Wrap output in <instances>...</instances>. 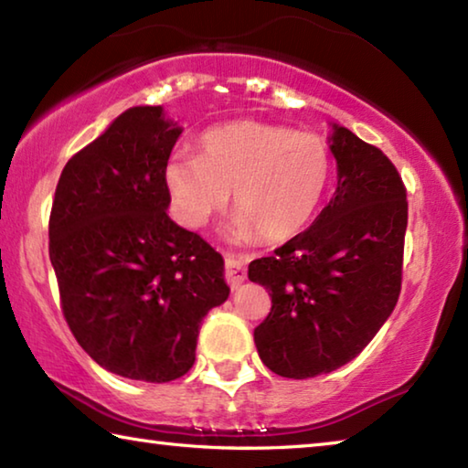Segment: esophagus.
Masks as SVG:
<instances>
[{
    "instance_id": "1",
    "label": "esophagus",
    "mask_w": 468,
    "mask_h": 468,
    "mask_svg": "<svg viewBox=\"0 0 468 468\" xmlns=\"http://www.w3.org/2000/svg\"><path fill=\"white\" fill-rule=\"evenodd\" d=\"M225 279H227L229 284H231V289H237L245 281V268H243V264L239 262V260L227 258V262H225Z\"/></svg>"
}]
</instances>
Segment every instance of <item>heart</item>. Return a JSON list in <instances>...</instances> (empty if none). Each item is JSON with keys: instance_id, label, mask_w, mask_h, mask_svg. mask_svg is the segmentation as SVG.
<instances>
[{"instance_id": "heart-1", "label": "heart", "mask_w": 468, "mask_h": 468, "mask_svg": "<svg viewBox=\"0 0 468 468\" xmlns=\"http://www.w3.org/2000/svg\"><path fill=\"white\" fill-rule=\"evenodd\" d=\"M330 171L322 138L241 120L206 132L197 156H171L165 184L184 225L204 227L233 192L237 239L251 241L262 233L266 241L281 243L312 223Z\"/></svg>"}]
</instances>
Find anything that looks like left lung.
<instances>
[{
    "instance_id": "obj_1",
    "label": "left lung",
    "mask_w": 468,
    "mask_h": 468,
    "mask_svg": "<svg viewBox=\"0 0 468 468\" xmlns=\"http://www.w3.org/2000/svg\"><path fill=\"white\" fill-rule=\"evenodd\" d=\"M338 184L307 231L248 276L272 299L253 330L264 366L305 379L338 369L369 345L400 295L407 187L382 150L332 125Z\"/></svg>"
}]
</instances>
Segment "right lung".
<instances>
[{"label":"right lung","instance_id":"right-lung-1","mask_svg":"<svg viewBox=\"0 0 468 468\" xmlns=\"http://www.w3.org/2000/svg\"><path fill=\"white\" fill-rule=\"evenodd\" d=\"M179 133L163 107L128 109L66 163L49 217L78 345L111 374L154 384L192 369L204 315L229 297L223 256L167 215Z\"/></svg>","mask_w":468,"mask_h":468}]
</instances>
